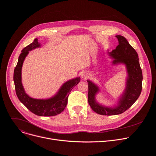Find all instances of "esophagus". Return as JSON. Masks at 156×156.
<instances>
[{
    "label": "esophagus",
    "instance_id": "esophagus-1",
    "mask_svg": "<svg viewBox=\"0 0 156 156\" xmlns=\"http://www.w3.org/2000/svg\"><path fill=\"white\" fill-rule=\"evenodd\" d=\"M81 77L83 79H87L88 77V73L87 71H83L81 73Z\"/></svg>",
    "mask_w": 156,
    "mask_h": 156
}]
</instances>
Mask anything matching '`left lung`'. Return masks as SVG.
I'll return each instance as SVG.
<instances>
[{
  "instance_id": "1",
  "label": "left lung",
  "mask_w": 156,
  "mask_h": 156,
  "mask_svg": "<svg viewBox=\"0 0 156 156\" xmlns=\"http://www.w3.org/2000/svg\"><path fill=\"white\" fill-rule=\"evenodd\" d=\"M119 45L110 55L114 58L113 64L123 63L126 65L128 76L124 94L121 97L118 105L114 108L104 107L95 101V96L99 92V88L92 81L88 80V101L94 111L101 115H117L128 109L140 96L142 88V71L139 62L138 55L128 40L121 35L116 36Z\"/></svg>"
}]
</instances>
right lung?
<instances>
[{"mask_svg":"<svg viewBox=\"0 0 156 156\" xmlns=\"http://www.w3.org/2000/svg\"><path fill=\"white\" fill-rule=\"evenodd\" d=\"M40 46L38 39L35 38L31 44L24 47L20 55L17 65L14 71V82L16 95L19 100L31 112L40 116H53L61 113L68 104V96L74 87L80 81V78H76L66 82L59 92L51 99L42 100L35 99L30 97L24 92L21 83V68L23 61L29 51Z\"/></svg>","mask_w":156,"mask_h":156,"instance_id":"1","label":"right lung"}]
</instances>
